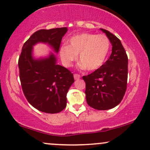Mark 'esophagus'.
<instances>
[{"instance_id":"1","label":"esophagus","mask_w":150,"mask_h":150,"mask_svg":"<svg viewBox=\"0 0 150 150\" xmlns=\"http://www.w3.org/2000/svg\"><path fill=\"white\" fill-rule=\"evenodd\" d=\"M81 77V76L79 74H74V79L75 80H79Z\"/></svg>"}]
</instances>
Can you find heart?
<instances>
[{
	"label": "heart",
	"instance_id": "obj_1",
	"mask_svg": "<svg viewBox=\"0 0 150 150\" xmlns=\"http://www.w3.org/2000/svg\"><path fill=\"white\" fill-rule=\"evenodd\" d=\"M68 42V45L64 44L59 50L62 64L69 67L79 54L80 66L89 71L101 67L107 59L110 47L109 39L103 34H77L72 36Z\"/></svg>",
	"mask_w": 150,
	"mask_h": 150
}]
</instances>
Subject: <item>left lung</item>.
<instances>
[{"instance_id": "8db88e82", "label": "left lung", "mask_w": 150, "mask_h": 150, "mask_svg": "<svg viewBox=\"0 0 150 150\" xmlns=\"http://www.w3.org/2000/svg\"><path fill=\"white\" fill-rule=\"evenodd\" d=\"M112 45V54L101 67L83 76L86 83V100L90 107L98 110L112 109L120 104L125 94L128 78V57L120 40L107 30Z\"/></svg>"}]
</instances>
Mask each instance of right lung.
Returning a JSON list of instances; mask_svg holds the SVG:
<instances>
[{
	"mask_svg": "<svg viewBox=\"0 0 150 150\" xmlns=\"http://www.w3.org/2000/svg\"><path fill=\"white\" fill-rule=\"evenodd\" d=\"M67 27L41 29L34 33L23 44L19 59L21 88L28 103L35 109L45 113L60 112L66 107V95L74 82L73 73L57 64L52 52L47 57L35 59L33 47L46 43L58 53Z\"/></svg>",
	"mask_w": 150,
	"mask_h": 150,
	"instance_id": "obj_1",
	"label": "right lung"
}]
</instances>
